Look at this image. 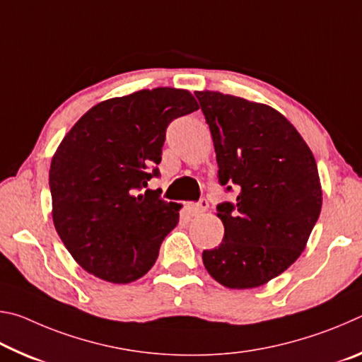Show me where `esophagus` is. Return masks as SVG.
<instances>
[{
  "label": "esophagus",
  "instance_id": "1",
  "mask_svg": "<svg viewBox=\"0 0 362 362\" xmlns=\"http://www.w3.org/2000/svg\"><path fill=\"white\" fill-rule=\"evenodd\" d=\"M207 207H209V203H207V201L203 198V199H199L198 203L192 206V212L194 214V216H199V214L207 211Z\"/></svg>",
  "mask_w": 362,
  "mask_h": 362
}]
</instances>
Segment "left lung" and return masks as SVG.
Here are the masks:
<instances>
[{"label": "left lung", "mask_w": 362, "mask_h": 362, "mask_svg": "<svg viewBox=\"0 0 362 362\" xmlns=\"http://www.w3.org/2000/svg\"><path fill=\"white\" fill-rule=\"evenodd\" d=\"M194 95L212 134L220 185L240 189L235 204L217 206L225 235L203 252L204 267L228 289H252L286 272L308 243L322 206L315 156L265 103L216 90Z\"/></svg>", "instance_id": "left-lung-1"}]
</instances>
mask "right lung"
<instances>
[{"label":"right lung","mask_w":362,"mask_h":362,"mask_svg":"<svg viewBox=\"0 0 362 362\" xmlns=\"http://www.w3.org/2000/svg\"><path fill=\"white\" fill-rule=\"evenodd\" d=\"M198 108L185 89H142L97 103L60 142L49 169L52 220L86 272L127 284L155 265L180 204L141 189L159 174L169 122Z\"/></svg>","instance_id":"obj_1"}]
</instances>
